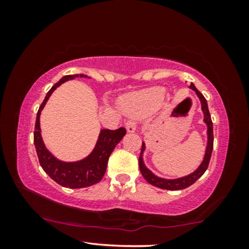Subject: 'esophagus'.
Returning a JSON list of instances; mask_svg holds the SVG:
<instances>
[{"instance_id": "esophagus-1", "label": "esophagus", "mask_w": 249, "mask_h": 249, "mask_svg": "<svg viewBox=\"0 0 249 249\" xmlns=\"http://www.w3.org/2000/svg\"><path fill=\"white\" fill-rule=\"evenodd\" d=\"M125 126H126V129H127L128 133H134L135 130H136V122L135 121H132V120L127 121L126 122Z\"/></svg>"}]
</instances>
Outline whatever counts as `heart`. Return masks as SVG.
Segmentation results:
<instances>
[{
  "mask_svg": "<svg viewBox=\"0 0 249 249\" xmlns=\"http://www.w3.org/2000/svg\"><path fill=\"white\" fill-rule=\"evenodd\" d=\"M163 91L159 88H154L142 92L130 102V107L137 113H148L157 109L162 102Z\"/></svg>",
  "mask_w": 249,
  "mask_h": 249,
  "instance_id": "obj_1",
  "label": "heart"
}]
</instances>
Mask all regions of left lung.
Listing matches in <instances>:
<instances>
[{"mask_svg":"<svg viewBox=\"0 0 249 249\" xmlns=\"http://www.w3.org/2000/svg\"><path fill=\"white\" fill-rule=\"evenodd\" d=\"M190 88L192 90H195L196 95L199 96L201 104H202V111H203V113H204V122H205V124L208 125V146H206L204 159L200 165V167L197 168L195 172H192V174H190L189 176L182 177V178L172 179V180L159 178V177L155 176L153 172H151L148 168L145 166L144 161H142V153H144V150H145V142H142V151L140 155V160H138V163H140V169H141L142 177L146 179L147 182H149L150 184H153V185H155V187H158L160 189H165V190H182V189L190 187V185L195 183L196 181L204 174L205 170L208 169L209 162L211 159V155H212L213 123H212V120H211V115H210L209 107H208V102H206V100L203 96V94H202L201 92L195 87V84L191 83Z\"/></svg>","mask_w":249,"mask_h":249,"instance_id":"left-lung-1","label":"left lung"}]
</instances>
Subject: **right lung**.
<instances>
[{
  "instance_id": "obj_1",
  "label": "right lung",
  "mask_w": 249,
  "mask_h": 249,
  "mask_svg": "<svg viewBox=\"0 0 249 249\" xmlns=\"http://www.w3.org/2000/svg\"><path fill=\"white\" fill-rule=\"evenodd\" d=\"M87 78L84 74H70L62 77L54 86L48 91L43 103L39 107L37 112L35 130H34V144L36 147V153L38 156L39 163L44 171L47 174L53 181L62 187L70 189H79L90 187L98 183L102 180L103 176L107 171V161L109 155L114 150L115 146L122 141L126 134V129L121 127L119 129H102L100 133L99 140L92 153L80 161L75 162H65L58 160L49 153L44 145L43 138L40 134V123L39 116L41 109L44 108L46 102L53 92L68 80L74 78Z\"/></svg>"
}]
</instances>
